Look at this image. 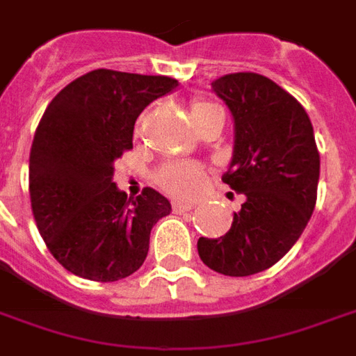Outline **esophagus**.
<instances>
[{
	"label": "esophagus",
	"instance_id": "obj_1",
	"mask_svg": "<svg viewBox=\"0 0 356 356\" xmlns=\"http://www.w3.org/2000/svg\"><path fill=\"white\" fill-rule=\"evenodd\" d=\"M194 202H188V200H175L173 202V209L179 213H183V211H191V209H194Z\"/></svg>",
	"mask_w": 356,
	"mask_h": 356
}]
</instances>
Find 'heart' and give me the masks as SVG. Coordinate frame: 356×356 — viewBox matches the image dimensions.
<instances>
[{
	"mask_svg": "<svg viewBox=\"0 0 356 356\" xmlns=\"http://www.w3.org/2000/svg\"><path fill=\"white\" fill-rule=\"evenodd\" d=\"M217 105L205 99H194L191 107L192 120L202 117L204 113L211 111ZM158 183L171 192L177 194H192L204 183V170L198 164L192 162H175V164L164 165L158 173Z\"/></svg>",
	"mask_w": 356,
	"mask_h": 356,
	"instance_id": "heart-1",
	"label": "heart"
}]
</instances>
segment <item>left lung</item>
I'll return each instance as SVG.
<instances>
[{"label": "left lung", "instance_id": "8db88e82", "mask_svg": "<svg viewBox=\"0 0 356 356\" xmlns=\"http://www.w3.org/2000/svg\"><path fill=\"white\" fill-rule=\"evenodd\" d=\"M211 86L234 117L222 181L245 204L225 236L198 239V254L215 272L245 277L272 268L298 241L317 202L321 158L305 109L272 79L245 71Z\"/></svg>", "mask_w": 356, "mask_h": 356}]
</instances>
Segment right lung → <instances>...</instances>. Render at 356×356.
<instances>
[{
    "instance_id": "add662e5",
    "label": "right lung",
    "mask_w": 356,
    "mask_h": 356,
    "mask_svg": "<svg viewBox=\"0 0 356 356\" xmlns=\"http://www.w3.org/2000/svg\"><path fill=\"white\" fill-rule=\"evenodd\" d=\"M177 86L164 75L94 70L44 109L30 152L31 211L67 272L109 283L143 266L152 226L171 204L154 188L138 198L118 191L115 160L131 149L145 107Z\"/></svg>"
}]
</instances>
